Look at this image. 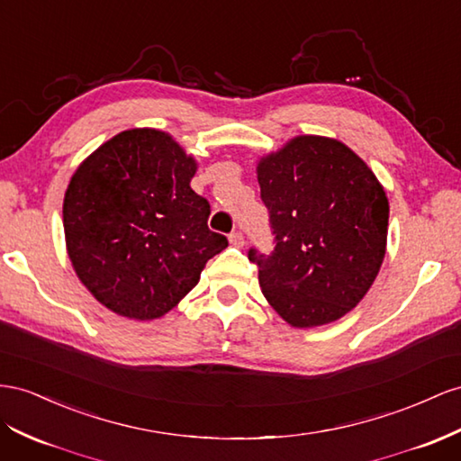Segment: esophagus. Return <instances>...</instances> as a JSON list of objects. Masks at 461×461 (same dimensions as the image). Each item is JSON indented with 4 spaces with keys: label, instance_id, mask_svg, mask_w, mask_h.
Here are the masks:
<instances>
[{
    "label": "esophagus",
    "instance_id": "obj_1",
    "mask_svg": "<svg viewBox=\"0 0 461 461\" xmlns=\"http://www.w3.org/2000/svg\"><path fill=\"white\" fill-rule=\"evenodd\" d=\"M229 240H230V244H232V246H236V248H242V246H244V234H242L240 230H234V232H230Z\"/></svg>",
    "mask_w": 461,
    "mask_h": 461
}]
</instances>
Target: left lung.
<instances>
[{"label":"left lung","instance_id":"left-lung-1","mask_svg":"<svg viewBox=\"0 0 461 461\" xmlns=\"http://www.w3.org/2000/svg\"><path fill=\"white\" fill-rule=\"evenodd\" d=\"M273 250H248L259 287L294 328L345 316L375 283L390 205L365 160L341 141L301 135L258 165Z\"/></svg>","mask_w":461,"mask_h":461}]
</instances>
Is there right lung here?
Listing matches in <instances>:
<instances>
[{"label": "right lung", "mask_w": 461, "mask_h": 461, "mask_svg": "<svg viewBox=\"0 0 461 461\" xmlns=\"http://www.w3.org/2000/svg\"><path fill=\"white\" fill-rule=\"evenodd\" d=\"M195 160L168 133L128 130L83 160L64 200L77 277L112 312L155 320L188 294L229 246L209 230V202L190 188Z\"/></svg>", "instance_id": "obj_1"}]
</instances>
